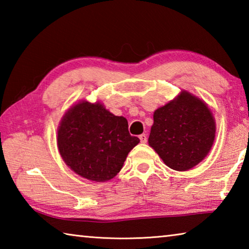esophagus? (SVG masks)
Masks as SVG:
<instances>
[{
	"label": "esophagus",
	"instance_id": "esophagus-1",
	"mask_svg": "<svg viewBox=\"0 0 249 249\" xmlns=\"http://www.w3.org/2000/svg\"><path fill=\"white\" fill-rule=\"evenodd\" d=\"M140 140H141V142H142V144H145V142H147V136L145 134H142L140 136Z\"/></svg>",
	"mask_w": 249,
	"mask_h": 249
}]
</instances>
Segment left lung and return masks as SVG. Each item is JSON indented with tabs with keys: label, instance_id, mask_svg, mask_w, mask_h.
Instances as JSON below:
<instances>
[{
	"label": "left lung",
	"instance_id": "8db88e82",
	"mask_svg": "<svg viewBox=\"0 0 249 249\" xmlns=\"http://www.w3.org/2000/svg\"><path fill=\"white\" fill-rule=\"evenodd\" d=\"M215 133V119L208 104L182 90L154 112L148 144L171 169L187 171L208 156Z\"/></svg>",
	"mask_w": 249,
	"mask_h": 249
}]
</instances>
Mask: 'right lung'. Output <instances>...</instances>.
<instances>
[{
  "label": "right lung",
  "mask_w": 249,
  "mask_h": 249,
  "mask_svg": "<svg viewBox=\"0 0 249 249\" xmlns=\"http://www.w3.org/2000/svg\"><path fill=\"white\" fill-rule=\"evenodd\" d=\"M140 138L130 136L127 120L115 116L96 101H79L67 109L57 129L62 160L82 178L105 182L123 168Z\"/></svg>",
  "instance_id": "obj_1"
}]
</instances>
